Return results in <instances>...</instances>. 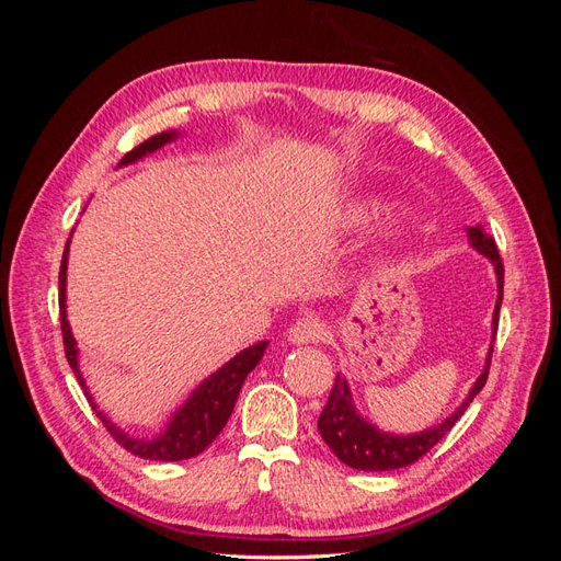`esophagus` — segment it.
Here are the masks:
<instances>
[{"label":"esophagus","instance_id":"1","mask_svg":"<svg viewBox=\"0 0 561 561\" xmlns=\"http://www.w3.org/2000/svg\"><path fill=\"white\" fill-rule=\"evenodd\" d=\"M325 334H328L325 322H322L320 318L307 316V318H299L295 325L287 330V342L295 344V346L313 344V342H320V339Z\"/></svg>","mask_w":561,"mask_h":561}]
</instances>
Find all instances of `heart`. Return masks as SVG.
<instances>
[{
    "instance_id": "b5f03b06",
    "label": "heart",
    "mask_w": 561,
    "mask_h": 561,
    "mask_svg": "<svg viewBox=\"0 0 561 561\" xmlns=\"http://www.w3.org/2000/svg\"><path fill=\"white\" fill-rule=\"evenodd\" d=\"M390 210V206L386 201L371 198V201H363L358 206L351 208V219L353 222H369V219H377L381 215H386Z\"/></svg>"
}]
</instances>
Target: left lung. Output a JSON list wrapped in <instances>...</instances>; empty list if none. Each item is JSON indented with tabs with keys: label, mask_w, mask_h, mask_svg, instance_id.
Masks as SVG:
<instances>
[{
	"label": "left lung",
	"mask_w": 561,
	"mask_h": 561,
	"mask_svg": "<svg viewBox=\"0 0 561 561\" xmlns=\"http://www.w3.org/2000/svg\"><path fill=\"white\" fill-rule=\"evenodd\" d=\"M468 241L470 248L478 250L482 257H486L491 264H494L496 271V283H499V297H496V309L494 318H491V332L496 334L499 328V311H501V301H503V262L499 248L494 239L484 231V227H468ZM491 353H494V339H491V346L484 360L482 375L478 381L472 383L468 390V398L456 407V410L445 419L439 421L437 426L426 428L421 433H410V435H398V433H386L375 423L367 421L353 404L351 388L344 375H336L334 386L330 390V398L325 410H322L318 419V431L325 439L328 447L334 451L339 461L355 468V470H371V472H381V470H396L404 468L423 454H428L439 439H443L451 428L454 423L463 416V412L470 407L472 398L480 393L486 383L489 377V365H491Z\"/></svg>",
	"instance_id": "1"
}]
</instances>
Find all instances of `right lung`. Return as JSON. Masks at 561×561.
I'll list each match as a JSON object with an SVG mask.
<instances>
[{"mask_svg": "<svg viewBox=\"0 0 561 561\" xmlns=\"http://www.w3.org/2000/svg\"><path fill=\"white\" fill-rule=\"evenodd\" d=\"M180 135H182L180 130H163V133L154 135V138H149L142 145L130 149L128 154L118 161V168L140 161L142 157L151 154V151H157L163 145L178 140ZM70 241H72V236L67 239V245L62 252V264H60V276H58V285H60L58 304H60V328H62L65 355H67V363H70V367L75 371L79 386L83 388V396H87V400L93 407V412L100 416V421L105 423V428L112 433L116 443L124 449H128L130 454L140 456V458H149V461H184V458L198 456L227 426V421L233 412V404H236V400H239L241 386L250 371L260 365L268 342H257V344L243 348L241 353H236L227 365L213 371L206 381H201L192 390L190 398H186L173 412V416L165 421V428L157 437L142 439V437L128 435L126 431L114 426V423L107 419V414L100 412V407L95 404L91 390L79 371V348H77V339L72 336L70 320H67V304H65V299H67V295H65L67 293V254H70Z\"/></svg>", "mask_w": 561, "mask_h": 561, "instance_id": "obj_1", "label": "right lung"}]
</instances>
